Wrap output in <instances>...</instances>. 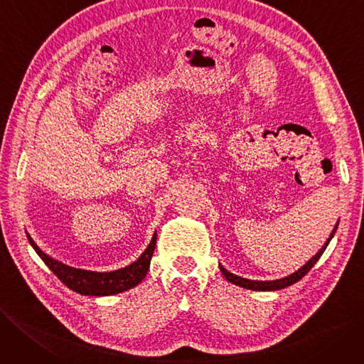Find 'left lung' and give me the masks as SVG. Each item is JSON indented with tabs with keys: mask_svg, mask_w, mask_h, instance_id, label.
Returning a JSON list of instances; mask_svg holds the SVG:
<instances>
[{
	"mask_svg": "<svg viewBox=\"0 0 364 364\" xmlns=\"http://www.w3.org/2000/svg\"><path fill=\"white\" fill-rule=\"evenodd\" d=\"M338 225H339V220L338 223L334 225V230L331 231L330 237L327 238V241L324 243V246H322L316 255H314V257L309 259L301 268H299L297 272H294L292 274L284 277V279H277V280H250V279H245V277H240L237 274H232L226 270V268H223V265L219 264V268L222 274L226 277L228 282H231V284L237 285V287H241V288H246V289H252V291H279V289H284L287 287H291L294 285L295 282H299L301 277H304L309 272H311V268L316 264V261L321 258V255L324 253V250L327 249L328 243L331 241V238L334 237V232L336 230H338Z\"/></svg>",
	"mask_w": 364,
	"mask_h": 364,
	"instance_id": "1",
	"label": "left lung"
}]
</instances>
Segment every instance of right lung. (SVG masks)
<instances>
[{
  "label": "right lung",
  "instance_id": "right-lung-1",
  "mask_svg": "<svg viewBox=\"0 0 364 364\" xmlns=\"http://www.w3.org/2000/svg\"><path fill=\"white\" fill-rule=\"evenodd\" d=\"M26 237H28L30 245L33 246L36 253L49 267V270L55 274L67 288H70L72 291L80 295L105 297V295L124 292L141 284L144 277L146 276L148 268H150L151 257L156 247L157 234L154 232L150 245L146 246V249L142 252V255L136 261L124 268H119V270L105 272V273L90 272V270H82V268L65 265L57 259H53L52 257H49V255H46L34 243V240L30 237V234H26Z\"/></svg>",
  "mask_w": 364,
  "mask_h": 364
}]
</instances>
